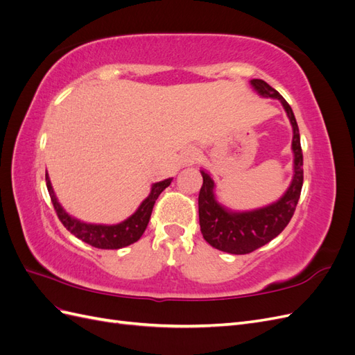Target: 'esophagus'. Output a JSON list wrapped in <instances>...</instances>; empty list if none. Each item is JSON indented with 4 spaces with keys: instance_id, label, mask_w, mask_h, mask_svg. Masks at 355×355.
Masks as SVG:
<instances>
[{
    "instance_id": "obj_1",
    "label": "esophagus",
    "mask_w": 355,
    "mask_h": 355,
    "mask_svg": "<svg viewBox=\"0 0 355 355\" xmlns=\"http://www.w3.org/2000/svg\"><path fill=\"white\" fill-rule=\"evenodd\" d=\"M197 159V151L196 149H187V151L184 153V155H182V164L184 166H192L196 163Z\"/></svg>"
}]
</instances>
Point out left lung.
Here are the masks:
<instances>
[{"mask_svg":"<svg viewBox=\"0 0 355 355\" xmlns=\"http://www.w3.org/2000/svg\"><path fill=\"white\" fill-rule=\"evenodd\" d=\"M252 87L262 98L280 101L293 128V179L284 196L275 202L249 211H232L216 200L214 180L201 168L202 187L198 196L200 228L211 247L231 254H247L270 243L292 219L304 184V157L295 114L283 96L263 80H252Z\"/></svg>","mask_w":355,"mask_h":355,"instance_id":"left-lung-1","label":"left lung"}]
</instances>
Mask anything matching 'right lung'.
<instances>
[{
	"label": "right lung",
	"mask_w": 355,
	"mask_h": 355,
	"mask_svg": "<svg viewBox=\"0 0 355 355\" xmlns=\"http://www.w3.org/2000/svg\"><path fill=\"white\" fill-rule=\"evenodd\" d=\"M171 180L173 179L168 178L157 182V184H153L149 196L141 202V206L137 207V210L130 218H127L125 220L116 225H98L83 222L77 218H72L69 213H67L65 209H63L60 206V202L58 201L55 191H53L51 187L50 178L46 173L47 189L53 202V207H55L58 218L63 223V227L81 241L87 243L93 247H98V249H121V247L130 245L141 239L148 227L149 218H151L155 200L158 198L161 192L171 184Z\"/></svg>",
	"instance_id": "add662e5"
}]
</instances>
